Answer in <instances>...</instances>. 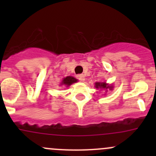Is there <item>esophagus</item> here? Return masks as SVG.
<instances>
[{
  "label": "esophagus",
  "instance_id": "1",
  "mask_svg": "<svg viewBox=\"0 0 156 156\" xmlns=\"http://www.w3.org/2000/svg\"><path fill=\"white\" fill-rule=\"evenodd\" d=\"M78 78L79 79V81H84V80H85L84 75H82V74H81V75H78Z\"/></svg>",
  "mask_w": 156,
  "mask_h": 156
}]
</instances>
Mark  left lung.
Segmentation results:
<instances>
[{
    "mask_svg": "<svg viewBox=\"0 0 156 156\" xmlns=\"http://www.w3.org/2000/svg\"><path fill=\"white\" fill-rule=\"evenodd\" d=\"M95 87L97 88V89H105L108 90L109 89L110 90H112L113 88V86L112 85H108V84H106V82H96L95 83ZM108 91V90H106Z\"/></svg>",
    "mask_w": 156,
    "mask_h": 156,
    "instance_id": "1",
    "label": "left lung"
}]
</instances>
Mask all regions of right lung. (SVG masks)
I'll list each match as a JSON object with an SVG mask.
<instances>
[{"mask_svg": "<svg viewBox=\"0 0 156 156\" xmlns=\"http://www.w3.org/2000/svg\"><path fill=\"white\" fill-rule=\"evenodd\" d=\"M77 81H78V80H77L76 78H74V77L67 76L63 78V80H62V82H61V85H66V87H69L71 84H74V83L77 82Z\"/></svg>", "mask_w": 156, "mask_h": 156, "instance_id": "add662e5", "label": "right lung"}]
</instances>
